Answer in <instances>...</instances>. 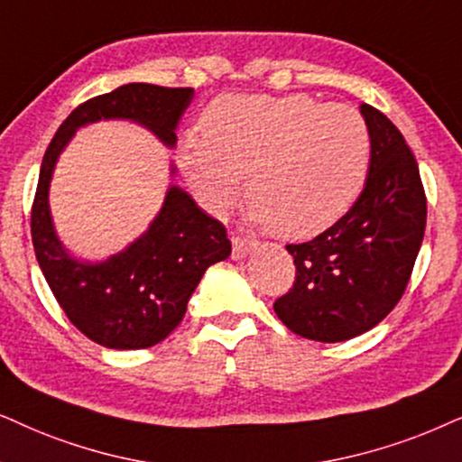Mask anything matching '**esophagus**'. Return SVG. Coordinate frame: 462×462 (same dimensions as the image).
Segmentation results:
<instances>
[{
  "instance_id": "1",
  "label": "esophagus",
  "mask_w": 462,
  "mask_h": 462,
  "mask_svg": "<svg viewBox=\"0 0 462 462\" xmlns=\"http://www.w3.org/2000/svg\"><path fill=\"white\" fill-rule=\"evenodd\" d=\"M255 247H257V241H254V238L235 236L232 238V257H235V260H243V257H247Z\"/></svg>"
}]
</instances>
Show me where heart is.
I'll use <instances>...</instances> for the list:
<instances>
[{"instance_id":"heart-1","label":"heart","mask_w":462,"mask_h":462,"mask_svg":"<svg viewBox=\"0 0 462 462\" xmlns=\"http://www.w3.org/2000/svg\"><path fill=\"white\" fill-rule=\"evenodd\" d=\"M186 133L180 164L196 200L226 213L247 175L249 215L302 241L337 224L359 199L372 162L364 116L309 95H224Z\"/></svg>"}]
</instances>
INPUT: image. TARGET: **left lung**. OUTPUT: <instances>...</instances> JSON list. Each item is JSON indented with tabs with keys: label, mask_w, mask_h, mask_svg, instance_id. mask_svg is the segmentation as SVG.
Segmentation results:
<instances>
[{
	"label": "left lung",
	"mask_w": 462,
	"mask_h": 462,
	"mask_svg": "<svg viewBox=\"0 0 462 462\" xmlns=\"http://www.w3.org/2000/svg\"><path fill=\"white\" fill-rule=\"evenodd\" d=\"M361 116L372 137L364 192L323 235L287 245L295 281L274 302L293 334L317 342L365 334L395 309L427 226V196L403 134L367 103Z\"/></svg>",
	"instance_id": "left-lung-1"
}]
</instances>
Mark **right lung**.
Wrapping results in <instances>:
<instances>
[{
    "label": "right lung",
    "mask_w": 462,
    "mask_h": 462,
    "mask_svg": "<svg viewBox=\"0 0 462 462\" xmlns=\"http://www.w3.org/2000/svg\"><path fill=\"white\" fill-rule=\"evenodd\" d=\"M192 97L194 88L134 82L88 98L67 116L42 160L31 208L35 257L67 319L101 346L137 350L162 342L181 323L205 270L224 262L232 245L224 224L208 217L181 188L171 186L162 208L137 241L103 262L78 260L52 224L48 189L54 164L78 128L98 120L137 122L175 147V128Z\"/></svg>",
    "instance_id": "add662e5"
}]
</instances>
